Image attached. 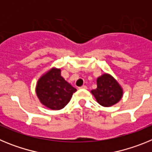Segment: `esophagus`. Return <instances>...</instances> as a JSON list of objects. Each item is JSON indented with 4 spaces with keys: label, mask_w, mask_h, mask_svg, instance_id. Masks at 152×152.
Segmentation results:
<instances>
[{
    "label": "esophagus",
    "mask_w": 152,
    "mask_h": 152,
    "mask_svg": "<svg viewBox=\"0 0 152 152\" xmlns=\"http://www.w3.org/2000/svg\"><path fill=\"white\" fill-rule=\"evenodd\" d=\"M80 89H87V86L86 85H83L81 86V87H80Z\"/></svg>",
    "instance_id": "1"
}]
</instances>
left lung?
Returning a JSON list of instances; mask_svg holds the SVG:
<instances>
[{
  "label": "left lung",
  "instance_id": "8db88e82",
  "mask_svg": "<svg viewBox=\"0 0 152 152\" xmlns=\"http://www.w3.org/2000/svg\"><path fill=\"white\" fill-rule=\"evenodd\" d=\"M97 88L91 91L96 101L103 107H111L120 100L123 89L111 75L104 74L96 80Z\"/></svg>",
  "mask_w": 152,
  "mask_h": 152
}]
</instances>
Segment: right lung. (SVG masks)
Masks as SVG:
<instances>
[{"label":"right lung","instance_id":"1","mask_svg":"<svg viewBox=\"0 0 152 152\" xmlns=\"http://www.w3.org/2000/svg\"><path fill=\"white\" fill-rule=\"evenodd\" d=\"M77 90L61 76V70L52 68L39 79L36 94L44 106L54 110L64 108Z\"/></svg>","mask_w":152,"mask_h":152}]
</instances>
